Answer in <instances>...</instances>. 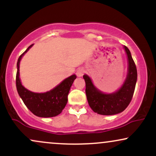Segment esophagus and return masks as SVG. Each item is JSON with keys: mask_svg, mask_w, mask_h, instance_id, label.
<instances>
[{"mask_svg": "<svg viewBox=\"0 0 156 156\" xmlns=\"http://www.w3.org/2000/svg\"><path fill=\"white\" fill-rule=\"evenodd\" d=\"M83 73H84V69H83V68H79V69L77 70V76H78V77H80V76H83Z\"/></svg>", "mask_w": 156, "mask_h": 156, "instance_id": "obj_1", "label": "esophagus"}]
</instances>
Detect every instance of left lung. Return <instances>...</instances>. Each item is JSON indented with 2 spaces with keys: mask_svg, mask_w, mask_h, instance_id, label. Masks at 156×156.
<instances>
[{
  "mask_svg": "<svg viewBox=\"0 0 156 156\" xmlns=\"http://www.w3.org/2000/svg\"><path fill=\"white\" fill-rule=\"evenodd\" d=\"M124 48L128 55V73L122 87L116 92L104 94L95 88L92 80L87 75L83 76L86 82V94L89 106L95 113L102 115L119 114L128 107L133 98L137 80V69L130 52Z\"/></svg>",
  "mask_w": 156,
  "mask_h": 156,
  "instance_id": "obj_1",
  "label": "left lung"
}]
</instances>
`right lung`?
<instances>
[{
    "label": "right lung",
    "mask_w": 156,
    "mask_h": 156,
    "mask_svg": "<svg viewBox=\"0 0 156 156\" xmlns=\"http://www.w3.org/2000/svg\"><path fill=\"white\" fill-rule=\"evenodd\" d=\"M30 45L22 55H20L17 63L16 87L23 103L34 114L39 117H53L58 115L67 103V96L71 86L76 78V75L64 79L60 84L49 92L35 93L25 88L20 79V62L23 55L32 47Z\"/></svg>",
    "instance_id": "obj_1"
}]
</instances>
